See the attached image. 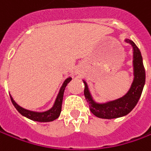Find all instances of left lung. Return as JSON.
Wrapping results in <instances>:
<instances>
[{"instance_id": "8db88e82", "label": "left lung", "mask_w": 151, "mask_h": 151, "mask_svg": "<svg viewBox=\"0 0 151 151\" xmlns=\"http://www.w3.org/2000/svg\"><path fill=\"white\" fill-rule=\"evenodd\" d=\"M125 42L130 44L133 47L134 54V81L131 85L130 89L124 96L113 101H107L105 103H98L93 100L91 95L90 91L86 82L83 81L85 84L84 95L91 113L100 119H117L127 115L136 106L137 102L142 94L143 88L145 83V70L143 65V59L141 53L130 39H125Z\"/></svg>"}]
</instances>
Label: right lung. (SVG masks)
Listing matches in <instances>:
<instances>
[{"label": "right lung", "mask_w": 151, "mask_h": 151, "mask_svg": "<svg viewBox=\"0 0 151 151\" xmlns=\"http://www.w3.org/2000/svg\"><path fill=\"white\" fill-rule=\"evenodd\" d=\"M71 79H72L71 77H69V78H67L64 81V83H63L62 86H61L60 90V92H59L58 96L56 97V100H55L54 106L51 107L50 110H48V111H45V112H33V111H30V110H27V109H25L23 107H20L13 100V98L12 97V96H11V100H12V104L14 105V107H16V109L22 116L26 117L27 119L33 120V121H37V122H42V123L54 121L55 119H58L60 114L64 91H65V89L66 87L67 84L71 81Z\"/></svg>", "instance_id": "1"}]
</instances>
